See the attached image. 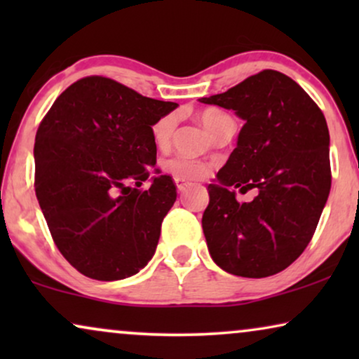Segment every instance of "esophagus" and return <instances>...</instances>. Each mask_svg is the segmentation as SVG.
<instances>
[{
	"mask_svg": "<svg viewBox=\"0 0 359 359\" xmlns=\"http://www.w3.org/2000/svg\"><path fill=\"white\" fill-rule=\"evenodd\" d=\"M175 183H176V188H178L180 193H183V191L191 184L189 181H186L184 178H178V176H176V178H175Z\"/></svg>",
	"mask_w": 359,
	"mask_h": 359,
	"instance_id": "esophagus-1",
	"label": "esophagus"
}]
</instances>
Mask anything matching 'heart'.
<instances>
[{"mask_svg":"<svg viewBox=\"0 0 359 359\" xmlns=\"http://www.w3.org/2000/svg\"><path fill=\"white\" fill-rule=\"evenodd\" d=\"M198 119L201 121L205 129H208L210 134L215 135L217 132L222 129L224 126L232 124V119L230 116L225 114L222 111L217 109H204L198 114ZM176 127V116L175 114H165L161 116L160 119H156L151 126V137H154V142L158 147H166L170 144L171 137H173ZM166 171H170L171 175L178 176V178H201V176L205 175L208 171V165L204 161L198 158H193V156L188 155H176L173 158L166 160L165 163Z\"/></svg>","mask_w":359,"mask_h":359,"instance_id":"1","label":"heart"}]
</instances>
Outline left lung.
Here are the masks:
<instances>
[{
    "label": "left lung",
    "instance_id": "8db88e82",
    "mask_svg": "<svg viewBox=\"0 0 359 359\" xmlns=\"http://www.w3.org/2000/svg\"><path fill=\"white\" fill-rule=\"evenodd\" d=\"M199 101L245 121L237 147L208 186L203 230L210 257L235 276H273L306 250L330 193L325 117L292 78L276 70ZM232 187H257L259 194L238 203Z\"/></svg>",
    "mask_w": 359,
    "mask_h": 359
}]
</instances>
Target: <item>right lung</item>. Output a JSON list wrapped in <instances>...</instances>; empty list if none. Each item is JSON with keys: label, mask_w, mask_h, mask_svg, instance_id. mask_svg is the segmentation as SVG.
<instances>
[{"label": "right lung", "mask_w": 359, "mask_h": 359, "mask_svg": "<svg viewBox=\"0 0 359 359\" xmlns=\"http://www.w3.org/2000/svg\"><path fill=\"white\" fill-rule=\"evenodd\" d=\"M178 104L145 97L104 76H86L53 102L36 134V196L68 263L97 281L134 276L158 245L176 201L155 168L151 126ZM157 175L147 191L126 184Z\"/></svg>", "instance_id": "1"}]
</instances>
